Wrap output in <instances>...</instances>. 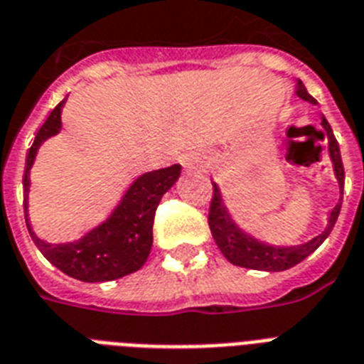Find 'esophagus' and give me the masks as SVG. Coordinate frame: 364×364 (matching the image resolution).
Here are the masks:
<instances>
[{
	"label": "esophagus",
	"mask_w": 364,
	"mask_h": 364,
	"mask_svg": "<svg viewBox=\"0 0 364 364\" xmlns=\"http://www.w3.org/2000/svg\"><path fill=\"white\" fill-rule=\"evenodd\" d=\"M185 166H187V168H193L194 160L193 159H187V160H185Z\"/></svg>",
	"instance_id": "obj_1"
}]
</instances>
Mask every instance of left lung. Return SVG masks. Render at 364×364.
I'll return each instance as SVG.
<instances>
[{
  "label": "left lung",
  "instance_id": "obj_1",
  "mask_svg": "<svg viewBox=\"0 0 364 364\" xmlns=\"http://www.w3.org/2000/svg\"><path fill=\"white\" fill-rule=\"evenodd\" d=\"M296 94L300 98L310 102V104H317L316 100L311 98L306 87L299 81L296 85ZM321 124L325 128L328 136V153H331V159H333L334 171H336V179L340 183V191L344 194V164H342V156H340V147L336 137L333 134V128L327 122V119L323 117ZM342 200V198H340ZM340 208H342V202L334 205V210L331 211L328 215V225L327 228L323 230L319 236H316L314 240L306 243H300V245H291V247H276V245H268L264 242H259L255 240L253 236H249L243 230H240L236 227V223L232 221V217L228 215L227 208L223 205L221 194H219V188L213 183V196H211L210 202V215H208V223H210L211 236L215 240L217 247L221 249V253L227 257V260H230L232 264L242 266V268H249V270H264V272H283L293 268L299 262L311 255L319 245H321L327 236L331 234V230L334 228V223L338 219Z\"/></svg>",
  "mask_w": 364,
  "mask_h": 364
}]
</instances>
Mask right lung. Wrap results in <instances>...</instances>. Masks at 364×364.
Returning a JSON list of instances; mask_svg holds the SVG:
<instances>
[{
    "label": "right lung",
    "mask_w": 364,
    "mask_h": 364,
    "mask_svg": "<svg viewBox=\"0 0 364 364\" xmlns=\"http://www.w3.org/2000/svg\"><path fill=\"white\" fill-rule=\"evenodd\" d=\"M62 100L47 117V121L37 130L36 139L26 154L24 170V213L26 227L30 230L39 251L48 262L81 282H111L132 272H137L145 264L151 247H153V223L154 211L159 208L160 198L177 181L181 166L173 164L164 170L149 171L137 177L132 187L122 196L121 204L111 213L104 225L94 228L81 240L70 243H47L37 238L28 223V187H30V168L33 164L39 145L62 126Z\"/></svg>",
    "instance_id": "add662e5"
}]
</instances>
